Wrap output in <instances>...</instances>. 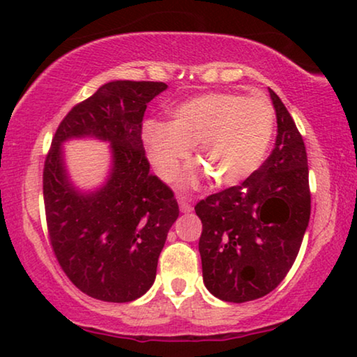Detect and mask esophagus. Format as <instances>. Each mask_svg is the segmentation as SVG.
Masks as SVG:
<instances>
[{
    "label": "esophagus",
    "mask_w": 357,
    "mask_h": 357,
    "mask_svg": "<svg viewBox=\"0 0 357 357\" xmlns=\"http://www.w3.org/2000/svg\"><path fill=\"white\" fill-rule=\"evenodd\" d=\"M178 202H179V210L183 213H189L192 211V205L189 204L188 200H185V197H178Z\"/></svg>",
    "instance_id": "esophagus-1"
}]
</instances>
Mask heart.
Returning a JSON list of instances; mask_svg holds the SVG:
<instances>
[{
  "instance_id": "heart-1",
  "label": "heart",
  "mask_w": 357,
  "mask_h": 357,
  "mask_svg": "<svg viewBox=\"0 0 357 357\" xmlns=\"http://www.w3.org/2000/svg\"><path fill=\"white\" fill-rule=\"evenodd\" d=\"M172 116L142 125L146 152L165 181L178 176L197 146V160L213 184H241L261 167L274 135V109L263 98L206 93L178 104Z\"/></svg>"
}]
</instances>
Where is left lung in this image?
Returning <instances> with one entry per match:
<instances>
[{
    "label": "left lung",
    "mask_w": 357,
    "mask_h": 357,
    "mask_svg": "<svg viewBox=\"0 0 357 357\" xmlns=\"http://www.w3.org/2000/svg\"><path fill=\"white\" fill-rule=\"evenodd\" d=\"M275 146L241 185L195 205L202 273L210 294L229 303L257 300L285 279L300 252L311 215L310 169L303 137L284 102L269 89Z\"/></svg>",
    "instance_id": "obj_1"
}]
</instances>
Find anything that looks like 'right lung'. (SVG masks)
<instances>
[{"label": "right lung", "instance_id": "add662e5", "mask_svg": "<svg viewBox=\"0 0 357 357\" xmlns=\"http://www.w3.org/2000/svg\"><path fill=\"white\" fill-rule=\"evenodd\" d=\"M162 82L116 79L77 104L61 121L43 169L46 225L72 284L100 301L128 303L151 289L169 227L179 216L173 190L151 174L142 146L147 104ZM73 137L109 140L112 168L94 193L75 189L61 144Z\"/></svg>", "mask_w": 357, "mask_h": 357}]
</instances>
